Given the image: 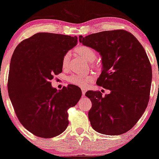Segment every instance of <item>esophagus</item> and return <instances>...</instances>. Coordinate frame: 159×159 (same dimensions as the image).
I'll return each instance as SVG.
<instances>
[{
    "instance_id": "esophagus-1",
    "label": "esophagus",
    "mask_w": 159,
    "mask_h": 159,
    "mask_svg": "<svg viewBox=\"0 0 159 159\" xmlns=\"http://www.w3.org/2000/svg\"><path fill=\"white\" fill-rule=\"evenodd\" d=\"M81 91H82V95H83V96H84L85 95V93H86V89H84V88H81Z\"/></svg>"
}]
</instances>
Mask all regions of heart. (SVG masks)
<instances>
[{"label": "heart", "mask_w": 159, "mask_h": 159, "mask_svg": "<svg viewBox=\"0 0 159 159\" xmlns=\"http://www.w3.org/2000/svg\"><path fill=\"white\" fill-rule=\"evenodd\" d=\"M75 51L81 55V57H83L87 61H94L97 56V53L96 51L91 47L87 46V45H80L76 48ZM69 57H70L69 52H66L63 54L61 60V65L63 69L68 66ZM93 78L90 75L72 74L67 78V81L70 84L81 87H87L89 84H90L93 81Z\"/></svg>", "instance_id": "obj_1"}]
</instances>
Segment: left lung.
<instances>
[{
	"mask_svg": "<svg viewBox=\"0 0 159 159\" xmlns=\"http://www.w3.org/2000/svg\"><path fill=\"white\" fill-rule=\"evenodd\" d=\"M80 43L100 53L103 70L96 84L111 91L89 90L92 102L88 117L93 129L107 135L127 132L139 120L149 100L152 67L143 47L125 30L102 31L83 37Z\"/></svg>",
	"mask_w": 159,
	"mask_h": 159,
	"instance_id": "obj_1",
	"label": "left lung"
}]
</instances>
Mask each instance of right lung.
Wrapping results in <instances>:
<instances>
[{"label":"right lung","mask_w":159,"mask_h":159,"mask_svg":"<svg viewBox=\"0 0 159 159\" xmlns=\"http://www.w3.org/2000/svg\"><path fill=\"white\" fill-rule=\"evenodd\" d=\"M77 36L38 33L17 45L10 61L9 96L19 122L34 135L51 138L69 125V108L81 97L75 85L57 90L52 87L61 73L63 54L75 46Z\"/></svg>","instance_id":"right-lung-1"}]
</instances>
